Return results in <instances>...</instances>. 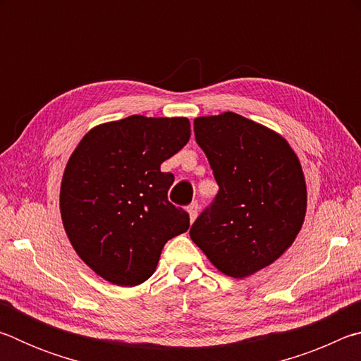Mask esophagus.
I'll list each match as a JSON object with an SVG mask.
<instances>
[{"mask_svg": "<svg viewBox=\"0 0 361 361\" xmlns=\"http://www.w3.org/2000/svg\"><path fill=\"white\" fill-rule=\"evenodd\" d=\"M188 213H189V219H191V223H192L194 219L197 218V213H199V205H197V202H192L191 205L188 207Z\"/></svg>", "mask_w": 361, "mask_h": 361, "instance_id": "34e87169", "label": "esophagus"}]
</instances>
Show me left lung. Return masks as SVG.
Segmentation results:
<instances>
[{
    "mask_svg": "<svg viewBox=\"0 0 361 361\" xmlns=\"http://www.w3.org/2000/svg\"><path fill=\"white\" fill-rule=\"evenodd\" d=\"M194 133L219 191L189 235L219 272L248 277L279 259L302 228L301 162L282 135L232 111L195 118Z\"/></svg>",
    "mask_w": 361,
    "mask_h": 361,
    "instance_id": "1",
    "label": "left lung"
}]
</instances>
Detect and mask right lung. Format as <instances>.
I'll list each match as a JSON object with an SVG mask.
<instances>
[{"label": "right lung", "mask_w": 361, "mask_h": 361, "mask_svg": "<svg viewBox=\"0 0 361 361\" xmlns=\"http://www.w3.org/2000/svg\"><path fill=\"white\" fill-rule=\"evenodd\" d=\"M191 137L188 118L105 122L82 137L66 164L60 215L85 264L119 286L154 274L167 240L189 228V215L169 202L173 175L161 164Z\"/></svg>", "instance_id": "right-lung-1"}]
</instances>
